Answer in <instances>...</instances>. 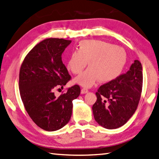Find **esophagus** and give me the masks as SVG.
<instances>
[{
	"label": "esophagus",
	"mask_w": 159,
	"mask_h": 159,
	"mask_svg": "<svg viewBox=\"0 0 159 159\" xmlns=\"http://www.w3.org/2000/svg\"><path fill=\"white\" fill-rule=\"evenodd\" d=\"M88 92V90L85 89V88H83L81 89V91H80V93H81L82 94H86V93Z\"/></svg>",
	"instance_id": "34e87169"
}]
</instances>
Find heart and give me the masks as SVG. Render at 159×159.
<instances>
[{"label": "heart", "mask_w": 159, "mask_h": 159, "mask_svg": "<svg viewBox=\"0 0 159 159\" xmlns=\"http://www.w3.org/2000/svg\"><path fill=\"white\" fill-rule=\"evenodd\" d=\"M88 63L89 68L74 79L76 84L91 88L99 80L107 83L116 79L126 63V53L119 46L97 40L80 41L78 51L71 53L67 69L71 73L81 72Z\"/></svg>", "instance_id": "b5f03b06"}]
</instances>
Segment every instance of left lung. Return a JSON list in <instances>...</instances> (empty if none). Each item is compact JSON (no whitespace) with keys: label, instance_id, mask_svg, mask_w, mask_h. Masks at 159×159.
I'll return each mask as SVG.
<instances>
[{"label":"left lung","instance_id":"obj_1","mask_svg":"<svg viewBox=\"0 0 159 159\" xmlns=\"http://www.w3.org/2000/svg\"><path fill=\"white\" fill-rule=\"evenodd\" d=\"M142 65L135 60L127 73L101 85L92 106L95 120L106 129L123 126L134 114L143 87Z\"/></svg>","mask_w":159,"mask_h":159}]
</instances>
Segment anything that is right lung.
<instances>
[{"label":"right lung","mask_w":159,"mask_h":159,"mask_svg":"<svg viewBox=\"0 0 159 159\" xmlns=\"http://www.w3.org/2000/svg\"><path fill=\"white\" fill-rule=\"evenodd\" d=\"M71 42L63 39L43 40L28 53L20 67L19 89L25 108L34 122L48 132L60 129L69 122L72 101L80 93L77 85L59 97L53 92L71 79L61 57Z\"/></svg>","instance_id":"1"}]
</instances>
